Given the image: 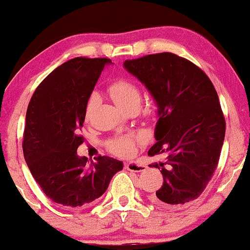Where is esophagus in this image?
I'll use <instances>...</instances> for the list:
<instances>
[{"label": "esophagus", "mask_w": 250, "mask_h": 250, "mask_svg": "<svg viewBox=\"0 0 250 250\" xmlns=\"http://www.w3.org/2000/svg\"><path fill=\"white\" fill-rule=\"evenodd\" d=\"M126 170L132 171V172H141V171L145 170V167L142 164L139 163V162H127V163L124 164Z\"/></svg>", "instance_id": "1"}]
</instances>
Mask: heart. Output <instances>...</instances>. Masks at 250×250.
I'll use <instances>...</instances> for the list:
<instances>
[{"label":"heart","instance_id":"b5f03b06","mask_svg":"<svg viewBox=\"0 0 250 250\" xmlns=\"http://www.w3.org/2000/svg\"><path fill=\"white\" fill-rule=\"evenodd\" d=\"M109 93L116 104L123 110L127 109L129 106L133 105L140 106V88H139L134 83L129 82L127 79H118L116 80V82H113L111 85L109 86ZM97 102H99V96H97L96 94H93V95L89 97L86 105V119H88L90 117L94 109H95ZM141 140L142 139L140 137H135V135H123V137L112 139V140L109 142V149L112 154L117 155V156L129 157L134 154L135 146H137L138 142H140Z\"/></svg>","mask_w":250,"mask_h":250}]
</instances>
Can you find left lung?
I'll return each instance as SVG.
<instances>
[{
	"label": "left lung",
	"mask_w": 250,
	"mask_h": 250,
	"mask_svg": "<svg viewBox=\"0 0 250 250\" xmlns=\"http://www.w3.org/2000/svg\"><path fill=\"white\" fill-rule=\"evenodd\" d=\"M125 69L147 87L158 106L156 144L149 156L165 160L150 167L163 174V185L150 197L174 208L199 197L218 165L225 118L211 80L202 69L172 53L126 60Z\"/></svg>",
	"instance_id": "obj_1"
}]
</instances>
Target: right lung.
I'll list each match as a JSON object with an SVG mask.
<instances>
[{"label":"right lung","mask_w":250,"mask_h":250,"mask_svg":"<svg viewBox=\"0 0 250 250\" xmlns=\"http://www.w3.org/2000/svg\"><path fill=\"white\" fill-rule=\"evenodd\" d=\"M109 58L76 57L37 87L26 111L22 151L32 176L51 201L76 208L99 199L123 168L121 161L79 157L88 99Z\"/></svg>","instance_id":"obj_1"}]
</instances>
